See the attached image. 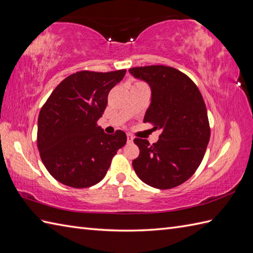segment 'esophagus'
Wrapping results in <instances>:
<instances>
[{"label": "esophagus", "instance_id": "obj_1", "mask_svg": "<svg viewBox=\"0 0 253 253\" xmlns=\"http://www.w3.org/2000/svg\"><path fill=\"white\" fill-rule=\"evenodd\" d=\"M132 140H133V137L131 135H127V142L130 143L132 142Z\"/></svg>", "mask_w": 253, "mask_h": 253}]
</instances>
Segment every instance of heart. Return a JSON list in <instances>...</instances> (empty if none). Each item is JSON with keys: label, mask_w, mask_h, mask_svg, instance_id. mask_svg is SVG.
I'll return each mask as SVG.
<instances>
[{"label": "heart", "mask_w": 253, "mask_h": 253, "mask_svg": "<svg viewBox=\"0 0 253 253\" xmlns=\"http://www.w3.org/2000/svg\"><path fill=\"white\" fill-rule=\"evenodd\" d=\"M141 84V83H136L135 84Z\"/></svg>", "instance_id": "1"}]
</instances>
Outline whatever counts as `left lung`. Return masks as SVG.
Instances as JSON below:
<instances>
[{
    "label": "left lung",
    "mask_w": 253,
    "mask_h": 253,
    "mask_svg": "<svg viewBox=\"0 0 253 253\" xmlns=\"http://www.w3.org/2000/svg\"><path fill=\"white\" fill-rule=\"evenodd\" d=\"M129 73L151 87V104L143 122L162 130L153 144L135 138L140 153L132 161L133 169L144 184L158 189L179 186L195 174L210 140L201 92L186 74L174 67H132Z\"/></svg>",
    "instance_id": "8db88e82"
}]
</instances>
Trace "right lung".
<instances>
[{
  "label": "right lung",
  "instance_id": "add662e5",
  "mask_svg": "<svg viewBox=\"0 0 253 253\" xmlns=\"http://www.w3.org/2000/svg\"><path fill=\"white\" fill-rule=\"evenodd\" d=\"M125 74L126 69L72 74L41 107L37 146L47 171L63 185L88 188L98 184L117 150L125 146L123 130L106 135L96 124L111 89Z\"/></svg>",
  "mask_w": 253,
  "mask_h": 253
}]
</instances>
